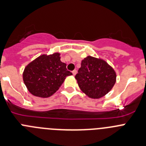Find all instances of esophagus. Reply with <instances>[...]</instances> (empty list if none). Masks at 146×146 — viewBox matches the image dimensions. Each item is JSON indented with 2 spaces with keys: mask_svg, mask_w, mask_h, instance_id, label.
<instances>
[{
  "mask_svg": "<svg viewBox=\"0 0 146 146\" xmlns=\"http://www.w3.org/2000/svg\"><path fill=\"white\" fill-rule=\"evenodd\" d=\"M72 73H73V76H76V73H77V71H76V70H74L73 72H72Z\"/></svg>",
  "mask_w": 146,
  "mask_h": 146,
  "instance_id": "34e87169",
  "label": "esophagus"
}]
</instances>
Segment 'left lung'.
Instances as JSON below:
<instances>
[{
  "instance_id": "8db88e82",
  "label": "left lung",
  "mask_w": 146,
  "mask_h": 146,
  "mask_svg": "<svg viewBox=\"0 0 146 146\" xmlns=\"http://www.w3.org/2000/svg\"><path fill=\"white\" fill-rule=\"evenodd\" d=\"M75 78L86 95L92 99H100L113 87L116 73L106 60L89 55L82 60Z\"/></svg>"
}]
</instances>
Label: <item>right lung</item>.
Listing matches in <instances>:
<instances>
[{"instance_id":"add662e5","label":"right lung","mask_w":146,"mask_h":146,"mask_svg":"<svg viewBox=\"0 0 146 146\" xmlns=\"http://www.w3.org/2000/svg\"><path fill=\"white\" fill-rule=\"evenodd\" d=\"M60 54H41L25 68L22 78L33 95L48 98L60 89L67 76L72 73L67 70L66 64L60 60Z\"/></svg>"}]
</instances>
